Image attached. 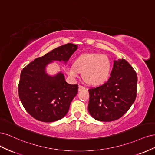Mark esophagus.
Instances as JSON below:
<instances>
[{
  "label": "esophagus",
  "instance_id": "1",
  "mask_svg": "<svg viewBox=\"0 0 155 155\" xmlns=\"http://www.w3.org/2000/svg\"><path fill=\"white\" fill-rule=\"evenodd\" d=\"M85 88L83 87V86H81V85H79V87H78V91H81L83 90H85Z\"/></svg>",
  "mask_w": 155,
  "mask_h": 155
}]
</instances>
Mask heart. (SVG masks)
Instances as JSON below:
<instances>
[{"label":"heart","mask_w":155,"mask_h":155,"mask_svg":"<svg viewBox=\"0 0 155 155\" xmlns=\"http://www.w3.org/2000/svg\"><path fill=\"white\" fill-rule=\"evenodd\" d=\"M111 63L107 55L98 53H87L79 55L74 60V65L65 68V72L73 79L79 77L80 72L88 84L97 86L104 84L109 78Z\"/></svg>","instance_id":"heart-1"}]
</instances>
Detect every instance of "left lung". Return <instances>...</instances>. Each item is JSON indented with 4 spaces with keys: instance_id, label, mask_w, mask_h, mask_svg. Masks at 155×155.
Wrapping results in <instances>:
<instances>
[{
    "instance_id": "8db88e82",
    "label": "left lung",
    "mask_w": 155,
    "mask_h": 155,
    "mask_svg": "<svg viewBox=\"0 0 155 155\" xmlns=\"http://www.w3.org/2000/svg\"><path fill=\"white\" fill-rule=\"evenodd\" d=\"M110 76L104 85L88 90V112L92 118L100 121L120 118L137 97V75L126 60H114Z\"/></svg>"
}]
</instances>
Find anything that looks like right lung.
Returning a JSON list of instances; mask_svg holds the SVG:
<instances>
[{
	"instance_id": "right-lung-1",
	"label": "right lung",
	"mask_w": 155,
	"mask_h": 155,
	"mask_svg": "<svg viewBox=\"0 0 155 155\" xmlns=\"http://www.w3.org/2000/svg\"><path fill=\"white\" fill-rule=\"evenodd\" d=\"M78 46L72 43L59 46L36 58L22 70L18 96L26 110L35 119L53 122L67 114L78 94V85L68 84L62 72L50 76L46 68L54 61L67 64Z\"/></svg>"
}]
</instances>
